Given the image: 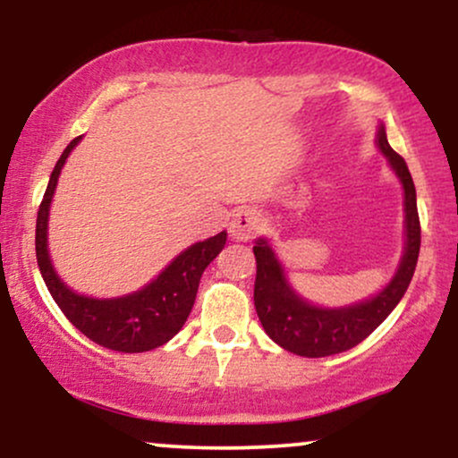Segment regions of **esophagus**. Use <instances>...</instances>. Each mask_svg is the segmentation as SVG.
<instances>
[{
	"mask_svg": "<svg viewBox=\"0 0 458 458\" xmlns=\"http://www.w3.org/2000/svg\"><path fill=\"white\" fill-rule=\"evenodd\" d=\"M260 230V217L259 213H254L251 208L241 207L236 208L230 217V234L234 236L236 241H247L251 236L259 234Z\"/></svg>",
	"mask_w": 458,
	"mask_h": 458,
	"instance_id": "esophagus-1",
	"label": "esophagus"
}]
</instances>
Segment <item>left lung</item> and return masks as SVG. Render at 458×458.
<instances>
[{
    "mask_svg": "<svg viewBox=\"0 0 458 458\" xmlns=\"http://www.w3.org/2000/svg\"><path fill=\"white\" fill-rule=\"evenodd\" d=\"M377 146L390 161L404 189V254L398 271L375 297L344 308H318L301 299L288 284L280 260L265 239L254 245V306L273 343L301 357H327L353 349L366 340L398 306L411 282L420 254V217L415 185L407 163L387 144L386 127L377 131Z\"/></svg>",
    "mask_w": 458,
    "mask_h": 458,
    "instance_id": "8db88e82",
    "label": "left lung"
}]
</instances>
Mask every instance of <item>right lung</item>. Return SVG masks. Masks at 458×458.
I'll use <instances>...</instances> for the list:
<instances>
[{
	"instance_id": "right-lung-1",
	"label": "right lung",
	"mask_w": 458,
	"mask_h": 458,
	"mask_svg": "<svg viewBox=\"0 0 458 458\" xmlns=\"http://www.w3.org/2000/svg\"><path fill=\"white\" fill-rule=\"evenodd\" d=\"M79 140L81 138L72 140L57 159L43 202H40L38 217H36L38 269L64 317L92 343L101 344L105 349L120 351V353H144V351L165 344L185 325L193 301H196L199 277L215 256L224 250L225 233L187 247L157 276V280L146 284L138 293L115 299L77 295L57 277L54 265H51L49 250H47V222H49V207L54 199L57 178Z\"/></svg>"
}]
</instances>
